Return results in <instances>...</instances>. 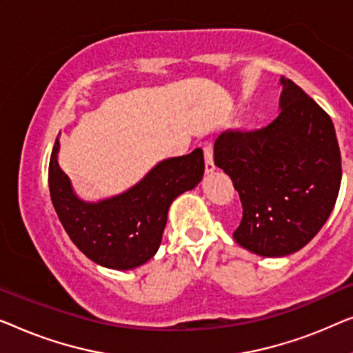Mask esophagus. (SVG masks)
I'll list each match as a JSON object with an SVG mask.
<instances>
[{
	"instance_id": "esophagus-1",
	"label": "esophagus",
	"mask_w": 353,
	"mask_h": 353,
	"mask_svg": "<svg viewBox=\"0 0 353 353\" xmlns=\"http://www.w3.org/2000/svg\"><path fill=\"white\" fill-rule=\"evenodd\" d=\"M203 152H205V170L208 174L214 171V160H212V145L210 142L205 143L203 147Z\"/></svg>"
}]
</instances>
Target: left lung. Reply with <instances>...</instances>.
I'll return each mask as SVG.
<instances>
[{"label": "left lung", "instance_id": "1", "mask_svg": "<svg viewBox=\"0 0 353 353\" xmlns=\"http://www.w3.org/2000/svg\"><path fill=\"white\" fill-rule=\"evenodd\" d=\"M280 115L257 131L222 132L214 163L243 206L238 245L265 257L304 248L330 217L342 168L334 125L291 79H280Z\"/></svg>", "mask_w": 353, "mask_h": 353}]
</instances>
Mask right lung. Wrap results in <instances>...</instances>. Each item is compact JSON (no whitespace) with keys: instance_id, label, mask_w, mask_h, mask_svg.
Returning <instances> with one entry per match:
<instances>
[{"instance_id":"1","label":"right lung","mask_w":353,"mask_h":353,"mask_svg":"<svg viewBox=\"0 0 353 353\" xmlns=\"http://www.w3.org/2000/svg\"><path fill=\"white\" fill-rule=\"evenodd\" d=\"M56 139L49 160V192L59 221L84 256L96 264L129 270L155 256L168 221V210L181 193L203 179L205 158L196 148L153 168L121 195L97 203L79 200L68 176L57 163Z\"/></svg>"}]
</instances>
